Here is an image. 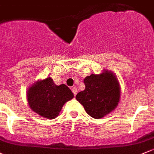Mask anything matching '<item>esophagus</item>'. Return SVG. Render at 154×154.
Listing matches in <instances>:
<instances>
[{"label": "esophagus", "mask_w": 154, "mask_h": 154, "mask_svg": "<svg viewBox=\"0 0 154 154\" xmlns=\"http://www.w3.org/2000/svg\"><path fill=\"white\" fill-rule=\"evenodd\" d=\"M72 91L73 94H74V96H75V95L77 94V88H75V87H73V88H72Z\"/></svg>", "instance_id": "34e87169"}]
</instances>
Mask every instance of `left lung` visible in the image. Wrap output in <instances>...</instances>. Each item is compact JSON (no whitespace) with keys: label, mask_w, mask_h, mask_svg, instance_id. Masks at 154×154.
Masks as SVG:
<instances>
[{"label":"left lung","mask_w":154,"mask_h":154,"mask_svg":"<svg viewBox=\"0 0 154 154\" xmlns=\"http://www.w3.org/2000/svg\"><path fill=\"white\" fill-rule=\"evenodd\" d=\"M85 88L76 96L88 115L100 119L114 111L120 99V86L115 74L104 71L84 79Z\"/></svg>","instance_id":"8db88e82"}]
</instances>
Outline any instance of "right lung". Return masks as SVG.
<instances>
[{"mask_svg": "<svg viewBox=\"0 0 154 154\" xmlns=\"http://www.w3.org/2000/svg\"><path fill=\"white\" fill-rule=\"evenodd\" d=\"M74 97L70 88L65 84L57 85L51 77L35 82L27 91V100L31 109L47 119L59 115L66 102Z\"/></svg>", "mask_w": 154, "mask_h": 154, "instance_id": "right-lung-1", "label": "right lung"}]
</instances>
